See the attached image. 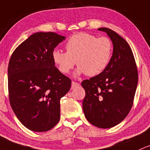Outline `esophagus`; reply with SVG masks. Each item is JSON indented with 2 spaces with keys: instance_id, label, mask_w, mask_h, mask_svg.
<instances>
[{
  "instance_id": "obj_1",
  "label": "esophagus",
  "mask_w": 150,
  "mask_h": 150,
  "mask_svg": "<svg viewBox=\"0 0 150 150\" xmlns=\"http://www.w3.org/2000/svg\"><path fill=\"white\" fill-rule=\"evenodd\" d=\"M79 85H80V84H79V83H75V82H74V81L72 82V88H76V87H78Z\"/></svg>"
}]
</instances>
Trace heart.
Masks as SVG:
<instances>
[{
  "label": "heart",
  "instance_id": "b5f03b06",
  "mask_svg": "<svg viewBox=\"0 0 150 150\" xmlns=\"http://www.w3.org/2000/svg\"><path fill=\"white\" fill-rule=\"evenodd\" d=\"M66 52L55 50L52 60L62 73L67 74L77 63L75 75L95 76L104 71L111 60L113 45L107 37L97 38L85 33L75 34L65 44Z\"/></svg>",
  "mask_w": 150,
  "mask_h": 150
}]
</instances>
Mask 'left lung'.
I'll return each instance as SVG.
<instances>
[{"instance_id": "1", "label": "left lung", "mask_w": 150, "mask_h": 150, "mask_svg": "<svg viewBox=\"0 0 150 150\" xmlns=\"http://www.w3.org/2000/svg\"><path fill=\"white\" fill-rule=\"evenodd\" d=\"M98 30L110 37L113 52L104 71L82 82L85 90L83 109L89 122L106 129L120 123L130 111L138 72L132 51L127 41L110 28Z\"/></svg>"}]
</instances>
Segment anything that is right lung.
<instances>
[{
  "mask_svg": "<svg viewBox=\"0 0 150 150\" xmlns=\"http://www.w3.org/2000/svg\"><path fill=\"white\" fill-rule=\"evenodd\" d=\"M65 39L55 33H35L10 59V103L18 119L30 130L48 131L60 120V100L70 90L71 80L55 67L52 53Z\"/></svg>",
  "mask_w": 150,
  "mask_h": 150,
  "instance_id": "1",
  "label": "right lung"
}]
</instances>
